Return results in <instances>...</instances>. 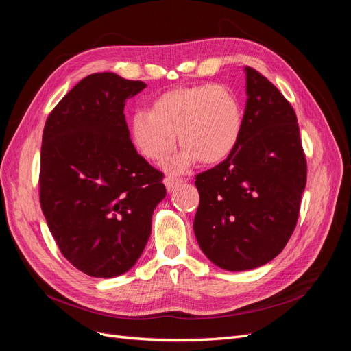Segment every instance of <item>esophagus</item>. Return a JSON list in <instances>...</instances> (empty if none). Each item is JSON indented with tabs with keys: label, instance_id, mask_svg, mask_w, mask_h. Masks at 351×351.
<instances>
[{
	"label": "esophagus",
	"instance_id": "34e87169",
	"mask_svg": "<svg viewBox=\"0 0 351 351\" xmlns=\"http://www.w3.org/2000/svg\"><path fill=\"white\" fill-rule=\"evenodd\" d=\"M164 184H165L168 192H173V190H176V187H178L180 184H182V180L177 178V177H171V176H169V177H167V178L164 180Z\"/></svg>",
	"mask_w": 351,
	"mask_h": 351
}]
</instances>
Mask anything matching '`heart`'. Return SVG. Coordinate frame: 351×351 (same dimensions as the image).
I'll list each match as a JSON object with an SVG mask.
<instances>
[{"mask_svg": "<svg viewBox=\"0 0 351 351\" xmlns=\"http://www.w3.org/2000/svg\"><path fill=\"white\" fill-rule=\"evenodd\" d=\"M243 130V110L234 95L221 84L174 88L158 97L149 111H136L130 120V139L147 161L165 162L173 173H184L199 159L212 165L236 149Z\"/></svg>", "mask_w": 351, "mask_h": 351, "instance_id": "heart-1", "label": "heart"}]
</instances>
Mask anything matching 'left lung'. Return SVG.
Returning <instances> with one entry per match:
<instances>
[{
    "mask_svg": "<svg viewBox=\"0 0 351 351\" xmlns=\"http://www.w3.org/2000/svg\"><path fill=\"white\" fill-rule=\"evenodd\" d=\"M247 102L236 149L196 176L195 236L206 258L247 271L282 252L295 228L307 164L291 104L246 67Z\"/></svg>",
    "mask_w": 351,
    "mask_h": 351,
    "instance_id": "obj_1",
    "label": "left lung"
}]
</instances>
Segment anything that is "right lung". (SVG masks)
I'll return each instance as SVG.
<instances>
[{
  "instance_id": "right-lung-1",
  "label": "right lung",
  "mask_w": 351,
  "mask_h": 351,
  "mask_svg": "<svg viewBox=\"0 0 351 351\" xmlns=\"http://www.w3.org/2000/svg\"><path fill=\"white\" fill-rule=\"evenodd\" d=\"M146 83L115 73L82 79L48 115L39 200L60 252L89 277L129 271L151 236L164 174L136 152L125 101Z\"/></svg>"
}]
</instances>
